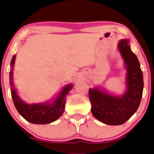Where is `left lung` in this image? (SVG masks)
Listing matches in <instances>:
<instances>
[{
    "label": "left lung",
    "instance_id": "obj_1",
    "mask_svg": "<svg viewBox=\"0 0 154 154\" xmlns=\"http://www.w3.org/2000/svg\"><path fill=\"white\" fill-rule=\"evenodd\" d=\"M118 46L126 67V92L120 97L110 95L97 89L89 90L92 115L99 121L112 126L123 124L136 112L144 88L140 63L131 50L129 41L121 40Z\"/></svg>",
    "mask_w": 154,
    "mask_h": 154
}]
</instances>
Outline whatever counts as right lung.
I'll use <instances>...</instances> for the list:
<instances>
[{"label": "right lung", "mask_w": 154, "mask_h": 154, "mask_svg": "<svg viewBox=\"0 0 154 154\" xmlns=\"http://www.w3.org/2000/svg\"><path fill=\"white\" fill-rule=\"evenodd\" d=\"M16 56H13L11 60V71L10 72V85L11 86V95L16 110L22 117L27 121L35 124H47L55 121L61 117L65 110L66 102L65 96L72 89L71 84L67 85L57 98L52 104L41 103V104H28L24 102L16 94V89L13 83V68Z\"/></svg>", "instance_id": "1"}]
</instances>
